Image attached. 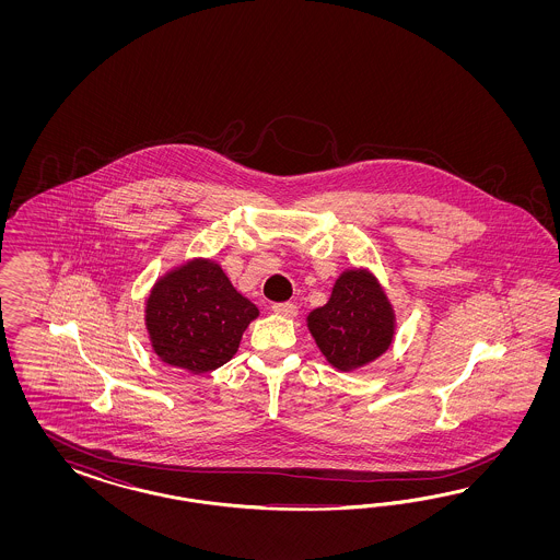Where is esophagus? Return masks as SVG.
I'll list each match as a JSON object with an SVG mask.
<instances>
[{"label": "esophagus", "instance_id": "34e87169", "mask_svg": "<svg viewBox=\"0 0 560 560\" xmlns=\"http://www.w3.org/2000/svg\"><path fill=\"white\" fill-rule=\"evenodd\" d=\"M272 312L279 314V316H285V318H293L298 314V305L291 304V302H283V304H272Z\"/></svg>", "mask_w": 560, "mask_h": 560}]
</instances>
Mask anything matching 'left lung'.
I'll return each mask as SVG.
<instances>
[{"mask_svg":"<svg viewBox=\"0 0 560 560\" xmlns=\"http://www.w3.org/2000/svg\"><path fill=\"white\" fill-rule=\"evenodd\" d=\"M305 323L332 368L355 372L390 349L396 314L372 271L347 269L335 281L330 300L312 310Z\"/></svg>","mask_w":560,"mask_h":560,"instance_id":"8db88e82","label":"left lung"}]
</instances>
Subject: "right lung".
<instances>
[{
	"label": "right lung",
	"instance_id": "obj_1",
	"mask_svg": "<svg viewBox=\"0 0 560 560\" xmlns=\"http://www.w3.org/2000/svg\"><path fill=\"white\" fill-rule=\"evenodd\" d=\"M255 318L258 307L209 258H192L162 275L145 300L153 353L190 373L228 363Z\"/></svg>",
	"mask_w": 560,
	"mask_h": 560
}]
</instances>
